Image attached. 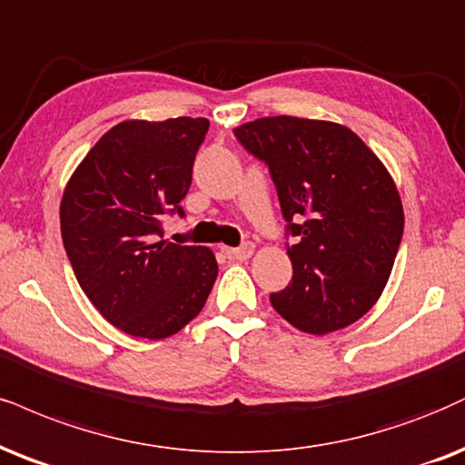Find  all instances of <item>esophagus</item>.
Masks as SVG:
<instances>
[{"label": "esophagus", "instance_id": "esophagus-1", "mask_svg": "<svg viewBox=\"0 0 465 465\" xmlns=\"http://www.w3.org/2000/svg\"><path fill=\"white\" fill-rule=\"evenodd\" d=\"M252 254H254V243H243V245H239V248L228 250V256H231V259H237V261L250 259Z\"/></svg>", "mask_w": 465, "mask_h": 465}]
</instances>
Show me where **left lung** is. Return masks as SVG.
Segmentation results:
<instances>
[{
  "label": "left lung",
  "mask_w": 465,
  "mask_h": 465,
  "mask_svg": "<svg viewBox=\"0 0 465 465\" xmlns=\"http://www.w3.org/2000/svg\"><path fill=\"white\" fill-rule=\"evenodd\" d=\"M261 159L286 220L293 278L272 306L297 330L347 328L380 300L403 237V204L377 154L342 124L272 116L234 129Z\"/></svg>",
  "instance_id": "left-lung-1"
}]
</instances>
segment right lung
<instances>
[{"label": "right lung", "mask_w": 465, "mask_h": 465, "mask_svg": "<svg viewBox=\"0 0 465 465\" xmlns=\"http://www.w3.org/2000/svg\"><path fill=\"white\" fill-rule=\"evenodd\" d=\"M206 118L124 120L90 148L60 204L62 242L79 286L131 336L162 341L203 311L213 252L163 242L162 217L185 215Z\"/></svg>", "instance_id": "add662e5"}]
</instances>
